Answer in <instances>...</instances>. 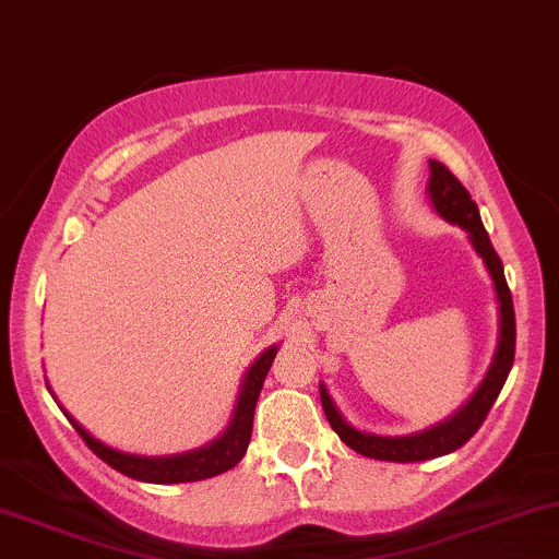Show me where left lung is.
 <instances>
[{"label": "left lung", "mask_w": 559, "mask_h": 559, "mask_svg": "<svg viewBox=\"0 0 559 559\" xmlns=\"http://www.w3.org/2000/svg\"><path fill=\"white\" fill-rule=\"evenodd\" d=\"M429 174L431 176L427 191L435 212L440 214L442 219L465 229L475 252H478L483 263L488 267L490 281H493L498 299V345L493 362H490L486 378H483V383L478 385V391L473 393L471 401L442 424H435V427L406 437H381L370 435V431L355 429L353 424L345 421L340 408L334 406L324 383H319V396H322L326 421H330L332 429L337 431L340 440L345 442L347 448L360 452V455L373 460H389V463H419V460L440 457L463 448L475 431L480 429V424L486 421L490 406L496 404L498 393H501L506 378H509V370L513 366V349H516V317H513L511 292L509 284H506L501 258H498L493 245H490V237L480 222L478 204L473 202L465 186L460 183L457 178L452 176V170L448 166H442L440 160H429Z\"/></svg>", "instance_id": "1"}]
</instances>
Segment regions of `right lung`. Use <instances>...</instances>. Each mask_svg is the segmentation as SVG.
Instances as JSON below:
<instances>
[{
	"mask_svg": "<svg viewBox=\"0 0 559 559\" xmlns=\"http://www.w3.org/2000/svg\"><path fill=\"white\" fill-rule=\"evenodd\" d=\"M278 347H267L263 355L252 362L248 376H245L240 396H237V406L233 414V421L225 429V435L219 440H214L206 448L181 452V455H166V457H145V455H130V452H119L109 444L94 440L88 431L81 427V424L73 419V416L61 406V412L69 416L73 429L79 431L81 440L88 444V450L94 452L96 457H102L104 463L115 467L128 478L143 480V483H193V480H206L214 478V475L227 473L229 467L240 463L245 450L250 444L252 435V414H255V404L260 396V389H263V381L271 370V362Z\"/></svg>",
	"mask_w": 559,
	"mask_h": 559,
	"instance_id": "obj_1",
	"label": "right lung"
}]
</instances>
